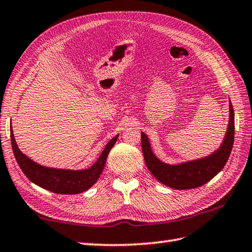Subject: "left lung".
Segmentation results:
<instances>
[{
  "label": "left lung",
  "instance_id": "left-lung-1",
  "mask_svg": "<svg viewBox=\"0 0 252 252\" xmlns=\"http://www.w3.org/2000/svg\"><path fill=\"white\" fill-rule=\"evenodd\" d=\"M234 135L235 115L229 102V123L226 135L221 145L211 155L178 165L165 164L153 153L149 137L143 132L141 133L142 151L147 168L162 185L177 190L193 189L205 185L224 168L233 149Z\"/></svg>",
  "mask_w": 252,
  "mask_h": 252
}]
</instances>
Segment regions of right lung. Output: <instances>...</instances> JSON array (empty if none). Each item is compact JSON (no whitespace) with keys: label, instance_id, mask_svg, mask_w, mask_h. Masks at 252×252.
Instances as JSON below:
<instances>
[{"label":"right lung","instance_id":"obj_1","mask_svg":"<svg viewBox=\"0 0 252 252\" xmlns=\"http://www.w3.org/2000/svg\"><path fill=\"white\" fill-rule=\"evenodd\" d=\"M118 136H119V134H117L113 139L108 142L99 158L90 168L82 170L57 169L39 165L23 154L18 149L16 141H15L11 125L13 153L18 166L21 167L25 176L33 182L34 185L59 194H77L88 190L93 185H95L98 178L100 177L103 168H105L107 156L117 142Z\"/></svg>","mask_w":252,"mask_h":252}]
</instances>
